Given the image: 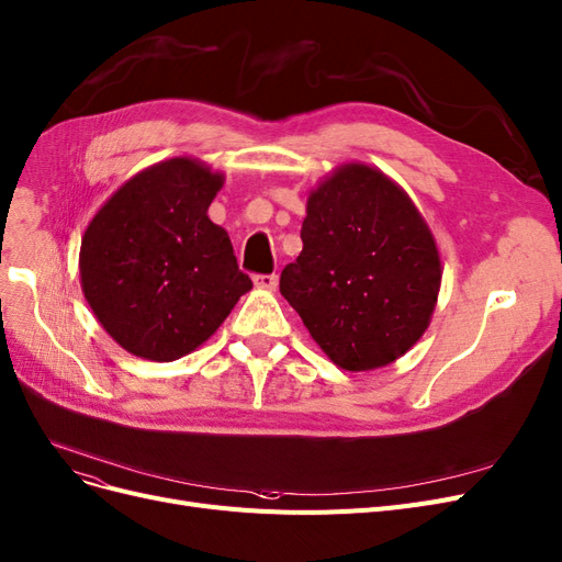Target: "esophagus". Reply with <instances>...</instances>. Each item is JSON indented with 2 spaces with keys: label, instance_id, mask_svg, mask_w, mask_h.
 I'll use <instances>...</instances> for the list:
<instances>
[{
  "label": "esophagus",
  "instance_id": "esophagus-1",
  "mask_svg": "<svg viewBox=\"0 0 562 562\" xmlns=\"http://www.w3.org/2000/svg\"><path fill=\"white\" fill-rule=\"evenodd\" d=\"M254 283H256V288H262V290H277L279 279H277V274H256Z\"/></svg>",
  "mask_w": 562,
  "mask_h": 562
}]
</instances>
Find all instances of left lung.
<instances>
[{
	"instance_id": "8db88e82",
	"label": "left lung",
	"mask_w": 562,
	"mask_h": 562,
	"mask_svg": "<svg viewBox=\"0 0 562 562\" xmlns=\"http://www.w3.org/2000/svg\"><path fill=\"white\" fill-rule=\"evenodd\" d=\"M439 285L432 232L381 169L346 162L308 192L302 250L281 272V295L341 370H379L409 351Z\"/></svg>"
}]
</instances>
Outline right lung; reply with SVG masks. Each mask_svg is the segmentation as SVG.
Wrapping results in <instances>:
<instances>
[{
	"instance_id": "add662e5",
	"label": "right lung",
	"mask_w": 562,
	"mask_h": 562,
	"mask_svg": "<svg viewBox=\"0 0 562 562\" xmlns=\"http://www.w3.org/2000/svg\"><path fill=\"white\" fill-rule=\"evenodd\" d=\"M225 183L198 158L134 173L88 223L79 269L94 318L127 353L171 362L195 351L254 283L206 216Z\"/></svg>"
}]
</instances>
